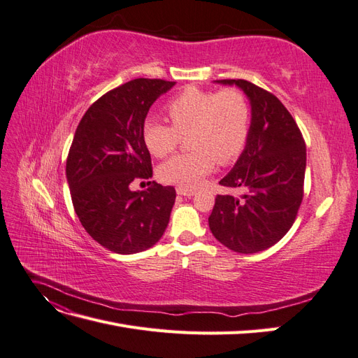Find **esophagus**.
Here are the masks:
<instances>
[{"label":"esophagus","mask_w":358,"mask_h":358,"mask_svg":"<svg viewBox=\"0 0 358 358\" xmlns=\"http://www.w3.org/2000/svg\"><path fill=\"white\" fill-rule=\"evenodd\" d=\"M176 192L179 194V196H183V197H191V196H194V189H188V188H182V187H178L176 188Z\"/></svg>","instance_id":"obj_1"}]
</instances>
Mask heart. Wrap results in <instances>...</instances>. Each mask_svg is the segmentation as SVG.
<instances>
[{
  "instance_id": "1",
  "label": "heart",
  "mask_w": 358,
  "mask_h": 358,
  "mask_svg": "<svg viewBox=\"0 0 358 358\" xmlns=\"http://www.w3.org/2000/svg\"><path fill=\"white\" fill-rule=\"evenodd\" d=\"M171 124L148 119L143 138L150 154L162 158L175 150L182 136L192 150L167 159L159 178L173 185L194 188L209 175L216 161L227 164L242 152L249 134L251 109L241 90L208 91L189 86L169 106Z\"/></svg>"
}]
</instances>
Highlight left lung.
<instances>
[{
    "mask_svg": "<svg viewBox=\"0 0 358 358\" xmlns=\"http://www.w3.org/2000/svg\"><path fill=\"white\" fill-rule=\"evenodd\" d=\"M215 82L243 91L251 125L243 152L220 180L237 194L216 196L209 227L231 251L255 254L278 243L296 220L305 183V140L273 94L242 79Z\"/></svg>",
    "mask_w": 358,
    "mask_h": 358,
    "instance_id": "1",
    "label": "left lung"
}]
</instances>
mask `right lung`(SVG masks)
Segmentation results:
<instances>
[{
    "label": "right lung",
    "mask_w": 358,
    "mask_h": 358,
    "mask_svg": "<svg viewBox=\"0 0 358 358\" xmlns=\"http://www.w3.org/2000/svg\"><path fill=\"white\" fill-rule=\"evenodd\" d=\"M175 85L134 79L117 86L86 110L74 133L66 167L74 210L86 233L112 252H142L169 225L175 188L149 182L148 189L133 191L129 185L152 178L145 119Z\"/></svg>",
    "instance_id": "right-lung-1"
}]
</instances>
